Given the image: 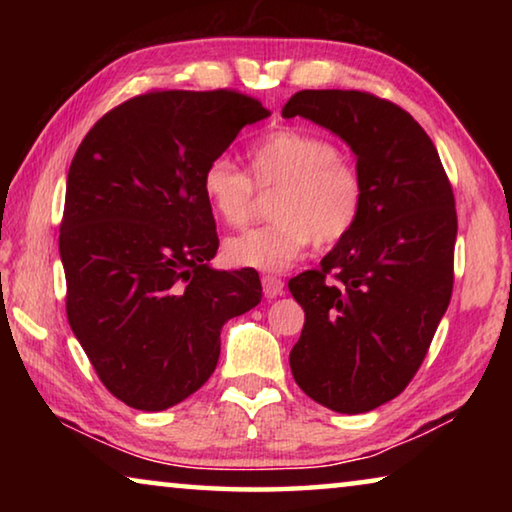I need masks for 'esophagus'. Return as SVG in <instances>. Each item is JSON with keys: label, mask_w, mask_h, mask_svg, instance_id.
Returning a JSON list of instances; mask_svg holds the SVG:
<instances>
[{"label": "esophagus", "mask_w": 512, "mask_h": 512, "mask_svg": "<svg viewBox=\"0 0 512 512\" xmlns=\"http://www.w3.org/2000/svg\"><path fill=\"white\" fill-rule=\"evenodd\" d=\"M262 287H264V296L266 298H277V296H282L284 282L280 280V277H275V275H264L262 277Z\"/></svg>", "instance_id": "1"}]
</instances>
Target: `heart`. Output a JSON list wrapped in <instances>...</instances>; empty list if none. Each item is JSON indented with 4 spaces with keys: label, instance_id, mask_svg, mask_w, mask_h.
Wrapping results in <instances>:
<instances>
[{
    "label": "heart",
    "instance_id": "b5f03b06",
    "mask_svg": "<svg viewBox=\"0 0 512 512\" xmlns=\"http://www.w3.org/2000/svg\"><path fill=\"white\" fill-rule=\"evenodd\" d=\"M250 177L262 192L277 194L273 223L225 241V259L235 266L282 271L314 244L334 246L352 232L363 205L357 167L323 135L277 128L248 151ZM212 214L230 228L244 225L255 210V189L228 160H212L201 178Z\"/></svg>",
    "mask_w": 512,
    "mask_h": 512
}]
</instances>
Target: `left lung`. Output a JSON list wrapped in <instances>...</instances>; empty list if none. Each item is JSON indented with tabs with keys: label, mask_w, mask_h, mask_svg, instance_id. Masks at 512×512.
Listing matches in <instances>:
<instances>
[{
	"label": "left lung",
	"mask_w": 512,
	"mask_h": 512,
	"mask_svg": "<svg viewBox=\"0 0 512 512\" xmlns=\"http://www.w3.org/2000/svg\"><path fill=\"white\" fill-rule=\"evenodd\" d=\"M282 117L309 119L341 137L363 185L350 235L318 271L289 282L305 309L289 354L293 379L327 409L368 413L413 379L452 298V185L429 135L391 101L357 90H302Z\"/></svg>",
	"instance_id": "1"
}]
</instances>
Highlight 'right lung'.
<instances>
[{
  "instance_id": "1",
  "label": "right lung",
  "mask_w": 512,
  "mask_h": 512,
  "mask_svg": "<svg viewBox=\"0 0 512 512\" xmlns=\"http://www.w3.org/2000/svg\"><path fill=\"white\" fill-rule=\"evenodd\" d=\"M230 90L149 92L103 115L67 173L60 262L67 320L108 391L140 411L187 400L221 329L262 300L253 268L216 271L207 164L266 119Z\"/></svg>"
}]
</instances>
